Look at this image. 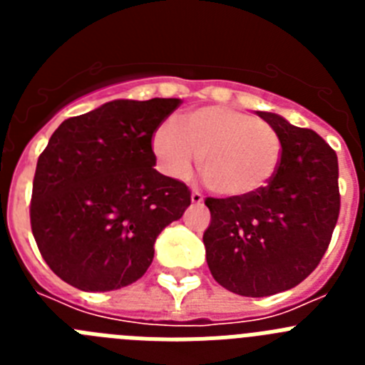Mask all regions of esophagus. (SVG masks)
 I'll list each match as a JSON object with an SVG mask.
<instances>
[{
  "label": "esophagus",
  "mask_w": 365,
  "mask_h": 365,
  "mask_svg": "<svg viewBox=\"0 0 365 365\" xmlns=\"http://www.w3.org/2000/svg\"><path fill=\"white\" fill-rule=\"evenodd\" d=\"M202 201H205L202 193L199 192V190H193V192H192V202H193V205H202Z\"/></svg>",
  "instance_id": "obj_1"
}]
</instances>
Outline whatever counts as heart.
Masks as SVG:
<instances>
[{
  "label": "heart",
  "mask_w": 365,
  "mask_h": 365,
  "mask_svg": "<svg viewBox=\"0 0 365 365\" xmlns=\"http://www.w3.org/2000/svg\"><path fill=\"white\" fill-rule=\"evenodd\" d=\"M151 150L168 177L185 179L201 160L206 182L225 197H248L278 172L283 144L272 125L227 106L190 109L179 122H164Z\"/></svg>",
  "instance_id": "1"
}]
</instances>
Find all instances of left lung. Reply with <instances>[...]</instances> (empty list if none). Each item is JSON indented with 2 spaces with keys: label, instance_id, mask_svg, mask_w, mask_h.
Instances as JSON below:
<instances>
[{
  "label": "left lung",
  "instance_id": "obj_1",
  "mask_svg": "<svg viewBox=\"0 0 365 365\" xmlns=\"http://www.w3.org/2000/svg\"><path fill=\"white\" fill-rule=\"evenodd\" d=\"M279 135L283 157L248 197H208L206 263L219 285L250 298L289 291L318 267L340 214L338 157L312 130L256 111Z\"/></svg>",
  "mask_w": 365,
  "mask_h": 365
}]
</instances>
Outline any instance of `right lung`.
<instances>
[{
  "instance_id": "add662e5",
  "label": "right lung",
  "mask_w": 365,
  "mask_h": 365,
  "mask_svg": "<svg viewBox=\"0 0 365 365\" xmlns=\"http://www.w3.org/2000/svg\"><path fill=\"white\" fill-rule=\"evenodd\" d=\"M179 104L113 100L58 125L31 199L32 235L58 278L87 292L143 278L157 235L192 202L185 182L153 168L151 137Z\"/></svg>"
}]
</instances>
